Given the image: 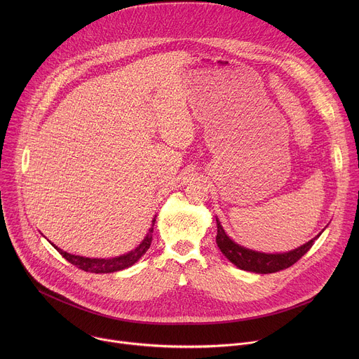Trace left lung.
I'll return each mask as SVG.
<instances>
[{
	"label": "left lung",
	"mask_w": 359,
	"mask_h": 359,
	"mask_svg": "<svg viewBox=\"0 0 359 359\" xmlns=\"http://www.w3.org/2000/svg\"><path fill=\"white\" fill-rule=\"evenodd\" d=\"M321 233L316 237L318 238ZM310 240L304 245L288 251L283 254H266V252H257L248 248H244L238 244H236L223 230L222 224L217 220V236L216 243L220 251L226 255V257L238 269L244 271H252V273H260V274H270L277 273L281 270H285L295 264L302 255L309 251L314 245V240Z\"/></svg>",
	"instance_id": "obj_1"
}]
</instances>
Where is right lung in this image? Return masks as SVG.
<instances>
[{
	"label": "right lung",
	"mask_w": 359,
	"mask_h": 359,
	"mask_svg": "<svg viewBox=\"0 0 359 359\" xmlns=\"http://www.w3.org/2000/svg\"><path fill=\"white\" fill-rule=\"evenodd\" d=\"M153 226H155V220H153ZM153 226L149 229V233L146 234L144 240L130 252L121 255V257H115V259H88V257H81V255H74L69 254L67 251L60 250L58 247H54L60 251V254L65 260H68L71 264H74L75 267L88 271V273H95V274H105V273H115V271H121L123 269H128L130 266H133L142 255L149 250L150 243H151V233H153Z\"/></svg>",
	"instance_id": "right-lung-1"
}]
</instances>
